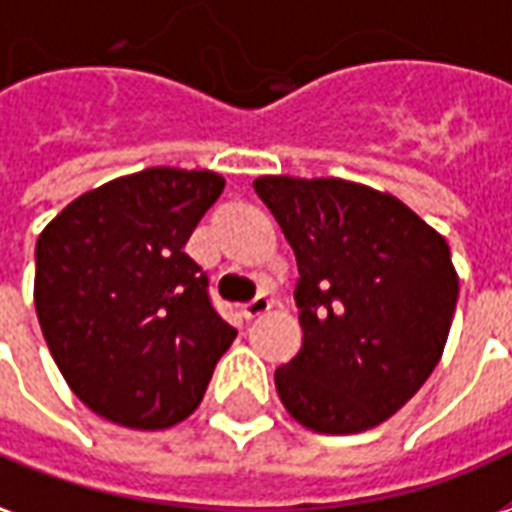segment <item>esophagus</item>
<instances>
[{
	"label": "esophagus",
	"mask_w": 512,
	"mask_h": 512,
	"mask_svg": "<svg viewBox=\"0 0 512 512\" xmlns=\"http://www.w3.org/2000/svg\"><path fill=\"white\" fill-rule=\"evenodd\" d=\"M270 308H272L270 297H267V294H259V297H253V300L242 308V313H245V319H259V316H264Z\"/></svg>",
	"instance_id": "34e87169"
}]
</instances>
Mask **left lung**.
Segmentation results:
<instances>
[{"instance_id":"1","label":"left lung","mask_w":512,"mask_h":512,"mask_svg":"<svg viewBox=\"0 0 512 512\" xmlns=\"http://www.w3.org/2000/svg\"><path fill=\"white\" fill-rule=\"evenodd\" d=\"M294 248L302 349L275 371L286 412L316 434L393 417L445 352L458 272L445 237L393 193L338 177L253 179Z\"/></svg>"}]
</instances>
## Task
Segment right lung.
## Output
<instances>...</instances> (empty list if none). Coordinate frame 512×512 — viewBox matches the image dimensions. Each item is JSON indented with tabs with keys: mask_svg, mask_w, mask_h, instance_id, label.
<instances>
[{
	"mask_svg": "<svg viewBox=\"0 0 512 512\" xmlns=\"http://www.w3.org/2000/svg\"><path fill=\"white\" fill-rule=\"evenodd\" d=\"M223 185L210 169H144L87 190L37 237L40 330L70 390L111 423H182L237 338L185 253Z\"/></svg>",
	"mask_w": 512,
	"mask_h": 512,
	"instance_id": "right-lung-1",
	"label": "right lung"
}]
</instances>
